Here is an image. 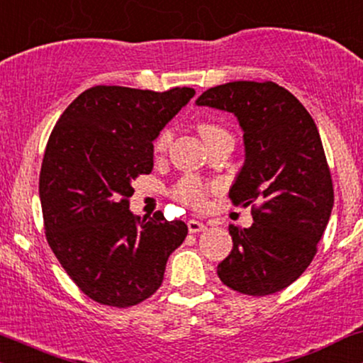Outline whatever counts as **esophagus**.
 Wrapping results in <instances>:
<instances>
[{"mask_svg": "<svg viewBox=\"0 0 363 363\" xmlns=\"http://www.w3.org/2000/svg\"><path fill=\"white\" fill-rule=\"evenodd\" d=\"M187 229H189L191 234H197V232L206 230V224L204 222H199L196 219H189L187 220Z\"/></svg>", "mask_w": 363, "mask_h": 363, "instance_id": "34e87169", "label": "esophagus"}]
</instances>
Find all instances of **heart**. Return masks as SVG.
<instances>
[{
    "label": "heart",
    "instance_id": "1",
    "mask_svg": "<svg viewBox=\"0 0 363 363\" xmlns=\"http://www.w3.org/2000/svg\"><path fill=\"white\" fill-rule=\"evenodd\" d=\"M197 131H199L201 138L204 139L207 146L214 141H219V139H232L230 133L227 131L225 128H222L220 124L212 123V121H201V123L197 124ZM171 141H172V133L169 131V129H162L152 143L154 152L156 154L166 152ZM212 189H214V186L206 184V182H202L199 177L186 176L177 182L176 187H174L172 196L174 199L182 202L184 206L192 207V209H202V207L206 206L207 196H209V192Z\"/></svg>",
    "mask_w": 363,
    "mask_h": 363
}]
</instances>
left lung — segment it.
Here are the masks:
<instances>
[{"instance_id": "8db88e82", "label": "left lung", "mask_w": 363, "mask_h": 363, "mask_svg": "<svg viewBox=\"0 0 363 363\" xmlns=\"http://www.w3.org/2000/svg\"><path fill=\"white\" fill-rule=\"evenodd\" d=\"M199 106L238 116L245 162L229 197L252 206L249 229L229 227L232 250L217 275L232 291L269 296L291 286L317 254L333 207V184L312 116L272 81H234L204 91Z\"/></svg>"}]
</instances>
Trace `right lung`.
Here are the masks:
<instances>
[{
  "label": "right lung",
  "instance_id": "right-lung-1",
  "mask_svg": "<svg viewBox=\"0 0 363 363\" xmlns=\"http://www.w3.org/2000/svg\"><path fill=\"white\" fill-rule=\"evenodd\" d=\"M194 94L94 86L51 131L40 172L46 240L94 302L125 308L146 301L184 242V222L161 211L141 219L129 211V197L134 179L152 171V141Z\"/></svg>",
  "mask_w": 363,
  "mask_h": 363
}]
</instances>
